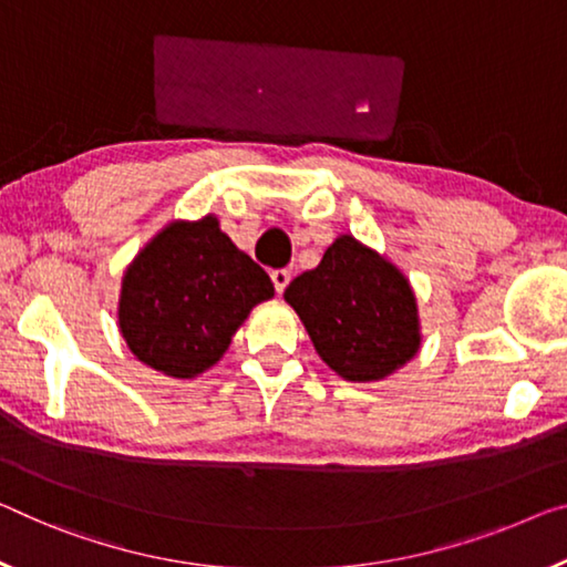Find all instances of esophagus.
Instances as JSON below:
<instances>
[{"label": "esophagus", "instance_id": "esophagus-1", "mask_svg": "<svg viewBox=\"0 0 567 567\" xmlns=\"http://www.w3.org/2000/svg\"><path fill=\"white\" fill-rule=\"evenodd\" d=\"M271 281L276 286V291L284 293L286 286H289V281H291V271H289V268H278V271L271 274Z\"/></svg>", "mask_w": 567, "mask_h": 567}]
</instances>
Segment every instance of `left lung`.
I'll return each instance as SVG.
<instances>
[{
    "label": "left lung",
    "instance_id": "left-lung-1",
    "mask_svg": "<svg viewBox=\"0 0 567 567\" xmlns=\"http://www.w3.org/2000/svg\"><path fill=\"white\" fill-rule=\"evenodd\" d=\"M284 299L299 313L313 350L339 378L378 382L421 350V317L408 276L344 233L317 268L296 276Z\"/></svg>",
    "mask_w": 567,
    "mask_h": 567
}]
</instances>
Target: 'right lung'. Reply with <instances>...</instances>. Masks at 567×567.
<instances>
[{"instance_id":"right-lung-1","label":"right lung","mask_w":567,"mask_h":567,"mask_svg":"<svg viewBox=\"0 0 567 567\" xmlns=\"http://www.w3.org/2000/svg\"><path fill=\"white\" fill-rule=\"evenodd\" d=\"M274 284L220 230L215 215L172 220L121 276L116 324L138 362L174 380H193L228 352Z\"/></svg>"}]
</instances>
